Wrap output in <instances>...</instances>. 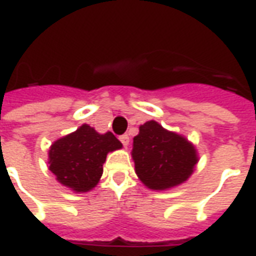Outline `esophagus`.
I'll return each instance as SVG.
<instances>
[{"label": "esophagus", "mask_w": 256, "mask_h": 256, "mask_svg": "<svg viewBox=\"0 0 256 256\" xmlns=\"http://www.w3.org/2000/svg\"><path fill=\"white\" fill-rule=\"evenodd\" d=\"M119 140H120V142L123 144V146H128V142H130V137H128V134H123V136H120Z\"/></svg>", "instance_id": "34e87169"}]
</instances>
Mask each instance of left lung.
Masks as SVG:
<instances>
[{"label":"left lung","instance_id":"left-lung-1","mask_svg":"<svg viewBox=\"0 0 256 256\" xmlns=\"http://www.w3.org/2000/svg\"><path fill=\"white\" fill-rule=\"evenodd\" d=\"M132 156L141 182L152 190H166L185 182L198 160L193 144L155 120L140 126Z\"/></svg>","mask_w":256,"mask_h":256}]
</instances>
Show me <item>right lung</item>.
Returning <instances> with one entry per match:
<instances>
[{"mask_svg": "<svg viewBox=\"0 0 256 256\" xmlns=\"http://www.w3.org/2000/svg\"><path fill=\"white\" fill-rule=\"evenodd\" d=\"M120 148L122 142L111 132L100 134L89 124H82L76 132L53 142L49 170L74 192H88L100 181L106 154Z\"/></svg>", "mask_w": 256, "mask_h": 256, "instance_id": "add662e5", "label": "right lung"}]
</instances>
